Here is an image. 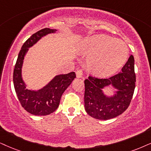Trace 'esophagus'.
I'll return each instance as SVG.
<instances>
[{
	"label": "esophagus",
	"mask_w": 151,
	"mask_h": 151,
	"mask_svg": "<svg viewBox=\"0 0 151 151\" xmlns=\"http://www.w3.org/2000/svg\"><path fill=\"white\" fill-rule=\"evenodd\" d=\"M76 76H77V78H81L83 77V71L82 70H78L76 72Z\"/></svg>",
	"instance_id": "esophagus-1"
}]
</instances>
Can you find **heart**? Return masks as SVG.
I'll use <instances>...</instances> for the list:
<instances>
[{
	"label": "heart",
	"instance_id": "1",
	"mask_svg": "<svg viewBox=\"0 0 151 151\" xmlns=\"http://www.w3.org/2000/svg\"><path fill=\"white\" fill-rule=\"evenodd\" d=\"M81 53L88 57L89 68L100 76L116 73L126 63L129 49L125 42L106 35L87 37L81 45Z\"/></svg>",
	"mask_w": 151,
	"mask_h": 151
}]
</instances>
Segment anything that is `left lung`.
<instances>
[{
  "label": "left lung",
  "instance_id": "1",
  "mask_svg": "<svg viewBox=\"0 0 151 151\" xmlns=\"http://www.w3.org/2000/svg\"><path fill=\"white\" fill-rule=\"evenodd\" d=\"M134 58L129 56L121 72L108 79L89 76L84 81V105L87 114L99 120H108L121 115L128 107L135 88ZM112 85L117 89L112 97L106 96L102 88Z\"/></svg>",
  "mask_w": 151,
  "mask_h": 151
}]
</instances>
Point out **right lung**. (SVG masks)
Instances as JSON below:
<instances>
[{
    "label": "right lung",
    "instance_id": "right-lung-1",
    "mask_svg": "<svg viewBox=\"0 0 151 151\" xmlns=\"http://www.w3.org/2000/svg\"><path fill=\"white\" fill-rule=\"evenodd\" d=\"M56 31V30L45 28L30 36L23 45L14 66L13 82L17 98L25 110L35 116L49 115L55 111L58 107L63 93L76 78L74 72L57 75L47 86L37 91L26 88L23 81L22 65L28 48L35 45L42 37Z\"/></svg>",
    "mask_w": 151,
    "mask_h": 151
}]
</instances>
